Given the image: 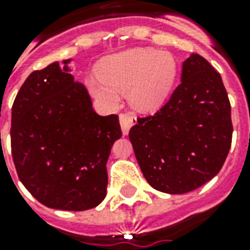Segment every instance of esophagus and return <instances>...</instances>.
I'll return each instance as SVG.
<instances>
[{
    "label": "esophagus",
    "instance_id": "34e87169",
    "mask_svg": "<svg viewBox=\"0 0 250 250\" xmlns=\"http://www.w3.org/2000/svg\"><path fill=\"white\" fill-rule=\"evenodd\" d=\"M119 120L123 135H127L131 127L136 123V116L131 112H123V114H120Z\"/></svg>",
    "mask_w": 250,
    "mask_h": 250
}]
</instances>
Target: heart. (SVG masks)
Segmentation results:
<instances>
[{"label":"heart","mask_w":250,"mask_h":250,"mask_svg":"<svg viewBox=\"0 0 250 250\" xmlns=\"http://www.w3.org/2000/svg\"><path fill=\"white\" fill-rule=\"evenodd\" d=\"M99 80L88 79L89 92L99 102L115 105L119 92L139 111H155L165 104L178 75L175 57L152 48H135L111 56L96 69Z\"/></svg>","instance_id":"heart-1"}]
</instances>
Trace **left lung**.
Wrapping results in <instances>:
<instances>
[{
    "instance_id": "1",
    "label": "left lung",
    "mask_w": 250,
    "mask_h": 250,
    "mask_svg": "<svg viewBox=\"0 0 250 250\" xmlns=\"http://www.w3.org/2000/svg\"><path fill=\"white\" fill-rule=\"evenodd\" d=\"M231 134L230 102L221 75L193 53L167 103L138 118L128 136L147 182L163 193L184 194L220 173Z\"/></svg>"
}]
</instances>
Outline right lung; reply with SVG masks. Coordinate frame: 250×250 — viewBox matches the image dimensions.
Returning <instances> with one entry per match:
<instances>
[{
  "instance_id": "obj_1",
  "label": "right lung",
  "mask_w": 250,
  "mask_h": 250,
  "mask_svg": "<svg viewBox=\"0 0 250 250\" xmlns=\"http://www.w3.org/2000/svg\"><path fill=\"white\" fill-rule=\"evenodd\" d=\"M59 62L30 73L12 107V157L20 181L52 209L82 211L107 194V161L122 136L118 115L100 116L82 83Z\"/></svg>"
}]
</instances>
